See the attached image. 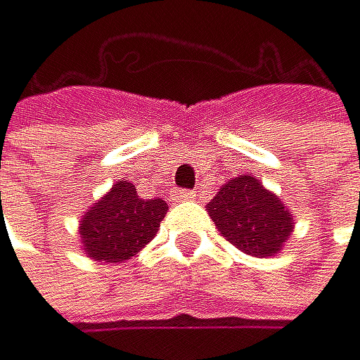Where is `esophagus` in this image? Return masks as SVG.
Segmentation results:
<instances>
[{"label":"esophagus","instance_id":"1","mask_svg":"<svg viewBox=\"0 0 360 360\" xmlns=\"http://www.w3.org/2000/svg\"><path fill=\"white\" fill-rule=\"evenodd\" d=\"M173 198H176L178 202H184V200H191V198H195V191H191V189H178L176 193H173Z\"/></svg>","mask_w":360,"mask_h":360}]
</instances>
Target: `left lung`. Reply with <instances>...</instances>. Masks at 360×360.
<instances>
[{
    "instance_id": "obj_1",
    "label": "left lung",
    "mask_w": 360,
    "mask_h": 360,
    "mask_svg": "<svg viewBox=\"0 0 360 360\" xmlns=\"http://www.w3.org/2000/svg\"><path fill=\"white\" fill-rule=\"evenodd\" d=\"M207 211L224 238L258 258L278 252L294 227L290 211L252 176L224 184L207 205Z\"/></svg>"
}]
</instances>
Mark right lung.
Returning a JSON list of instances; mask_svg holds the SVG:
<instances>
[{"instance_id":"1","label":"right lung","mask_w":360,"mask_h":360,"mask_svg":"<svg viewBox=\"0 0 360 360\" xmlns=\"http://www.w3.org/2000/svg\"><path fill=\"white\" fill-rule=\"evenodd\" d=\"M167 209L165 200H144L131 182L120 180L82 218V245L95 260H127L153 240Z\"/></svg>"}]
</instances>
